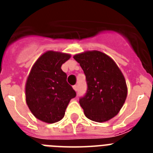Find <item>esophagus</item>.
<instances>
[{"mask_svg":"<svg viewBox=\"0 0 153 153\" xmlns=\"http://www.w3.org/2000/svg\"><path fill=\"white\" fill-rule=\"evenodd\" d=\"M73 89H74L75 91H78V86H77V85H74V86H73Z\"/></svg>","mask_w":153,"mask_h":153,"instance_id":"1","label":"esophagus"}]
</instances>
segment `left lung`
<instances>
[{
	"label": "left lung",
	"instance_id": "obj_1",
	"mask_svg": "<svg viewBox=\"0 0 153 153\" xmlns=\"http://www.w3.org/2000/svg\"><path fill=\"white\" fill-rule=\"evenodd\" d=\"M74 59L86 75L87 91L79 99L86 117L97 122L109 121L118 114L127 97L126 79L114 60L105 53L89 51Z\"/></svg>",
	"mask_w": 153,
	"mask_h": 153
}]
</instances>
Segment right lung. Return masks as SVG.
<instances>
[{"mask_svg": "<svg viewBox=\"0 0 153 153\" xmlns=\"http://www.w3.org/2000/svg\"><path fill=\"white\" fill-rule=\"evenodd\" d=\"M70 58L69 54L47 51L36 60L27 77L26 102L32 114L44 122L60 121L71 99L76 96L61 69Z\"/></svg>", "mask_w": 153, "mask_h": 153, "instance_id": "1", "label": "right lung"}]
</instances>
